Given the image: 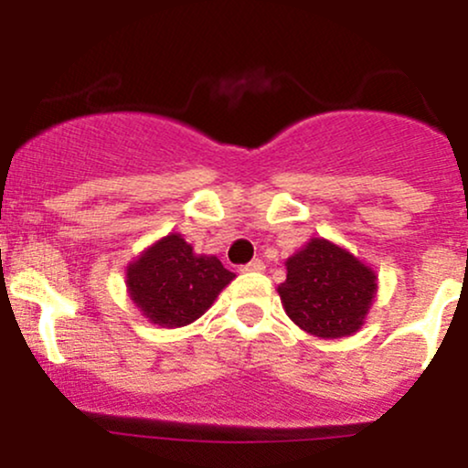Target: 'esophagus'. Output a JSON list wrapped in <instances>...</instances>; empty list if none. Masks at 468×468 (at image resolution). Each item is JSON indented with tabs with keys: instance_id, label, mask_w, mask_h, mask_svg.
<instances>
[{
	"instance_id": "34e87169",
	"label": "esophagus",
	"mask_w": 468,
	"mask_h": 468,
	"mask_svg": "<svg viewBox=\"0 0 468 468\" xmlns=\"http://www.w3.org/2000/svg\"><path fill=\"white\" fill-rule=\"evenodd\" d=\"M241 271H244V272H264L266 264L261 260H252L246 266H241Z\"/></svg>"
}]
</instances>
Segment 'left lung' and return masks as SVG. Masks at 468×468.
Masks as SVG:
<instances>
[{
	"instance_id": "1",
	"label": "left lung",
	"mask_w": 468,
	"mask_h": 468,
	"mask_svg": "<svg viewBox=\"0 0 468 468\" xmlns=\"http://www.w3.org/2000/svg\"><path fill=\"white\" fill-rule=\"evenodd\" d=\"M378 275L335 241L313 238L286 260L277 292L286 314L308 335L343 338L361 330L372 308Z\"/></svg>"
}]
</instances>
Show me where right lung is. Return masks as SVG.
<instances>
[{"instance_id":"1","label":"right lung","mask_w":468,"mask_h":468,"mask_svg":"<svg viewBox=\"0 0 468 468\" xmlns=\"http://www.w3.org/2000/svg\"><path fill=\"white\" fill-rule=\"evenodd\" d=\"M233 279L216 255H197L180 233L154 241L125 271L130 299L149 324L160 327L200 319Z\"/></svg>"}]
</instances>
